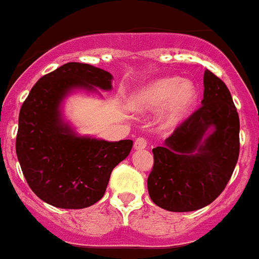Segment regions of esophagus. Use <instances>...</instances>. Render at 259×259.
<instances>
[{"mask_svg":"<svg viewBox=\"0 0 259 259\" xmlns=\"http://www.w3.org/2000/svg\"><path fill=\"white\" fill-rule=\"evenodd\" d=\"M134 147H135V150H143V148H146L147 139L146 138H138V139L135 140V144H134Z\"/></svg>","mask_w":259,"mask_h":259,"instance_id":"obj_1","label":"esophagus"}]
</instances>
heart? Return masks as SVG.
<instances>
[{
    "label": "heart",
    "instance_id": "1",
    "mask_svg": "<svg viewBox=\"0 0 259 259\" xmlns=\"http://www.w3.org/2000/svg\"><path fill=\"white\" fill-rule=\"evenodd\" d=\"M195 97L196 88L192 81L164 77L142 88L132 100V108L144 111L162 107L160 119L165 125H169L185 115Z\"/></svg>",
    "mask_w": 259,
    "mask_h": 259
}]
</instances>
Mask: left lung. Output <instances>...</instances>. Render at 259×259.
Returning a JSON list of instances; mask_svg holds the SVG:
<instances>
[{
	"mask_svg": "<svg viewBox=\"0 0 259 259\" xmlns=\"http://www.w3.org/2000/svg\"><path fill=\"white\" fill-rule=\"evenodd\" d=\"M203 100L162 147L152 150L147 187L156 206L174 212L214 202L239 156V116L226 84L206 69Z\"/></svg>",
	"mask_w": 259,
	"mask_h": 259,
	"instance_id": "left-lung-1",
	"label": "left lung"
}]
</instances>
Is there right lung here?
<instances>
[{
    "instance_id": "obj_1",
    "label": "right lung",
    "mask_w": 259,
    "mask_h": 259,
    "mask_svg": "<svg viewBox=\"0 0 259 259\" xmlns=\"http://www.w3.org/2000/svg\"><path fill=\"white\" fill-rule=\"evenodd\" d=\"M112 74L90 64L67 63L33 85L20 109L16 152L29 187L45 203L84 208L103 198L112 169L127 158L132 140L78 136L61 117L73 90H112Z\"/></svg>"
}]
</instances>
